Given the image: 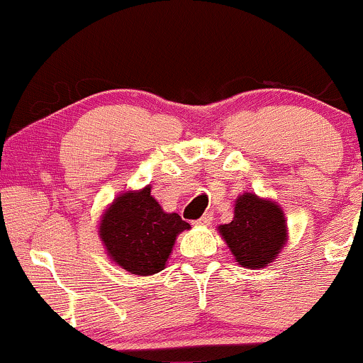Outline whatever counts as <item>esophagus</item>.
<instances>
[{
	"label": "esophagus",
	"mask_w": 363,
	"mask_h": 363,
	"mask_svg": "<svg viewBox=\"0 0 363 363\" xmlns=\"http://www.w3.org/2000/svg\"><path fill=\"white\" fill-rule=\"evenodd\" d=\"M211 218H213V215L206 213V215H203L199 220H196L194 225H198V227H208V225L211 223Z\"/></svg>",
	"instance_id": "1"
}]
</instances>
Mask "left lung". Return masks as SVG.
Masks as SVG:
<instances>
[{"mask_svg": "<svg viewBox=\"0 0 363 363\" xmlns=\"http://www.w3.org/2000/svg\"><path fill=\"white\" fill-rule=\"evenodd\" d=\"M216 230L237 264L249 269L272 264L289 240V227L281 206L273 199L247 191L237 196L232 222L220 225Z\"/></svg>", "mask_w": 363, "mask_h": 363, "instance_id": "8db88e82", "label": "left lung"}]
</instances>
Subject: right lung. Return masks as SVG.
Listing matches in <instances>:
<instances>
[{"label":"right lung","instance_id":"obj_1","mask_svg":"<svg viewBox=\"0 0 363 363\" xmlns=\"http://www.w3.org/2000/svg\"><path fill=\"white\" fill-rule=\"evenodd\" d=\"M191 225L167 213L152 196V186L129 189L104 210L99 237L114 264L138 277H150L167 266L181 232Z\"/></svg>","mask_w":363,"mask_h":363}]
</instances>
